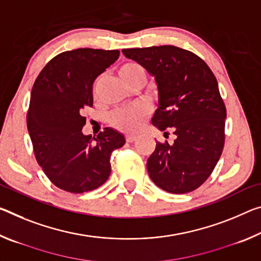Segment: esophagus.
I'll return each instance as SVG.
<instances>
[{
    "label": "esophagus",
    "mask_w": 261,
    "mask_h": 261,
    "mask_svg": "<svg viewBox=\"0 0 261 261\" xmlns=\"http://www.w3.org/2000/svg\"><path fill=\"white\" fill-rule=\"evenodd\" d=\"M136 138H137V136H136V135H126V136H125V139H126L127 143L135 142Z\"/></svg>",
    "instance_id": "esophagus-1"
}]
</instances>
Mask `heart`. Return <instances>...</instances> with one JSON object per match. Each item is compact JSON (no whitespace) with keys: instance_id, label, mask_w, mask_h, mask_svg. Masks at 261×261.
<instances>
[{"instance_id":"heart-1","label":"heart","mask_w":261,"mask_h":261,"mask_svg":"<svg viewBox=\"0 0 261 261\" xmlns=\"http://www.w3.org/2000/svg\"><path fill=\"white\" fill-rule=\"evenodd\" d=\"M118 74L127 86H131L132 82L137 80L139 76L145 77V71L137 63L123 64L118 69ZM150 114V106L146 103H136L129 108L116 110L110 115L109 121L115 129L127 132V134H134L142 129Z\"/></svg>"}]
</instances>
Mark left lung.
<instances>
[{
  "label": "left lung",
  "mask_w": 261,
  "mask_h": 261,
  "mask_svg": "<svg viewBox=\"0 0 261 261\" xmlns=\"http://www.w3.org/2000/svg\"><path fill=\"white\" fill-rule=\"evenodd\" d=\"M122 52L155 79L159 108L152 124L176 136L173 144L156 142L148 175L168 193L193 192L212 174L224 147L226 109L216 76L195 53L172 45Z\"/></svg>",
  "instance_id": "8db88e82"
}]
</instances>
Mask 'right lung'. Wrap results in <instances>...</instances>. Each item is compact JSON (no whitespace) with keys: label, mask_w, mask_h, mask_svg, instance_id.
<instances>
[{"label":"right lung","mask_w":261,"mask_h":261,"mask_svg":"<svg viewBox=\"0 0 261 261\" xmlns=\"http://www.w3.org/2000/svg\"><path fill=\"white\" fill-rule=\"evenodd\" d=\"M119 57L118 49L77 48L56 56L32 87L27 125L37 163L51 182L69 193L100 187L110 175V156L125 144L110 127L82 134V111L93 107V84ZM95 143H92V139Z\"/></svg>","instance_id":"1"}]
</instances>
